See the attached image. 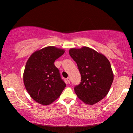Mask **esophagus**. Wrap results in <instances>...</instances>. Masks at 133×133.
Listing matches in <instances>:
<instances>
[{
    "label": "esophagus",
    "instance_id": "1",
    "mask_svg": "<svg viewBox=\"0 0 133 133\" xmlns=\"http://www.w3.org/2000/svg\"><path fill=\"white\" fill-rule=\"evenodd\" d=\"M66 81H67V83H69H69H70V78H68L66 79Z\"/></svg>",
    "mask_w": 133,
    "mask_h": 133
}]
</instances>
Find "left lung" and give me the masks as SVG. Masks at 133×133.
Wrapping results in <instances>:
<instances>
[{
	"label": "left lung",
	"mask_w": 133,
	"mask_h": 133,
	"mask_svg": "<svg viewBox=\"0 0 133 133\" xmlns=\"http://www.w3.org/2000/svg\"><path fill=\"white\" fill-rule=\"evenodd\" d=\"M70 56L77 63L81 80L74 90L78 97L88 105H93L107 96L114 75L109 60L89 47L71 49Z\"/></svg>",
	"instance_id": "1"
}]
</instances>
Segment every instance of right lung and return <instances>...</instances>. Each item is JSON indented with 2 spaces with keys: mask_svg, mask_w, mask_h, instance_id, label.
<instances>
[{
  "mask_svg": "<svg viewBox=\"0 0 133 133\" xmlns=\"http://www.w3.org/2000/svg\"><path fill=\"white\" fill-rule=\"evenodd\" d=\"M64 53L63 49L49 46L33 53L26 62L24 85L31 98L42 105L56 100L66 86L54 64Z\"/></svg>",
  "mask_w": 133,
  "mask_h": 133,
  "instance_id": "obj_1",
  "label": "right lung"
}]
</instances>
